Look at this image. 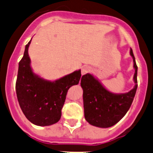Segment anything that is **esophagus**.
<instances>
[{"label":"esophagus","mask_w":153,"mask_h":153,"mask_svg":"<svg viewBox=\"0 0 153 153\" xmlns=\"http://www.w3.org/2000/svg\"><path fill=\"white\" fill-rule=\"evenodd\" d=\"M90 71H91V67L85 65V66L82 67V71H81V73H82V75H84V74H87V73L90 72Z\"/></svg>","instance_id":"obj_1"}]
</instances>
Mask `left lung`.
I'll return each mask as SVG.
<instances>
[{"instance_id": "1", "label": "left lung", "mask_w": 153, "mask_h": 153, "mask_svg": "<svg viewBox=\"0 0 153 153\" xmlns=\"http://www.w3.org/2000/svg\"><path fill=\"white\" fill-rule=\"evenodd\" d=\"M130 54L133 58L135 69L134 75L135 85L128 92L113 94L107 91L91 74H86L82 76L84 114L85 120L91 126L111 127L120 121L130 108L137 88V66L131 49Z\"/></svg>"}]
</instances>
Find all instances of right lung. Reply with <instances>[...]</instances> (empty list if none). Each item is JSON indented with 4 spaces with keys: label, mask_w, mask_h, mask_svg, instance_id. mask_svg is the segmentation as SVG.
<instances>
[{
    "label": "right lung",
    "mask_w": 153,
    "mask_h": 153,
    "mask_svg": "<svg viewBox=\"0 0 153 153\" xmlns=\"http://www.w3.org/2000/svg\"><path fill=\"white\" fill-rule=\"evenodd\" d=\"M30 41L25 46L24 56L19 63L16 82L17 98L30 123L39 126H51L61 119L68 89L79 83L81 71H74L54 82L39 77L30 66L27 50Z\"/></svg>",
    "instance_id": "obj_1"
}]
</instances>
